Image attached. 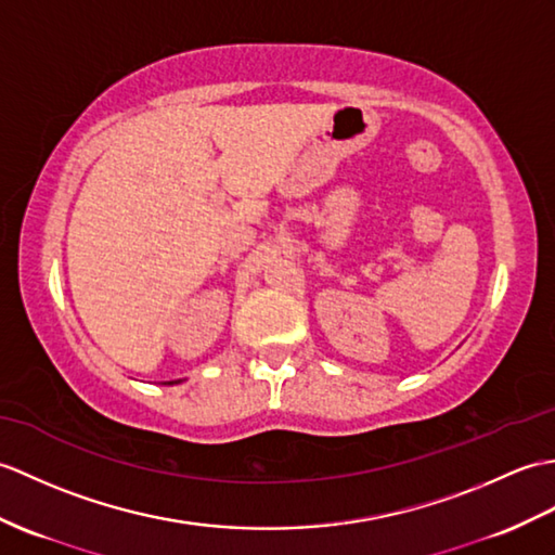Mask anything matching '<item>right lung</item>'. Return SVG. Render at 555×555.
I'll return each mask as SVG.
<instances>
[{"label":"right lung","instance_id":"add662e5","mask_svg":"<svg viewBox=\"0 0 555 555\" xmlns=\"http://www.w3.org/2000/svg\"><path fill=\"white\" fill-rule=\"evenodd\" d=\"M177 383H182V380H165L163 385H177Z\"/></svg>","mask_w":555,"mask_h":555}]
</instances>
